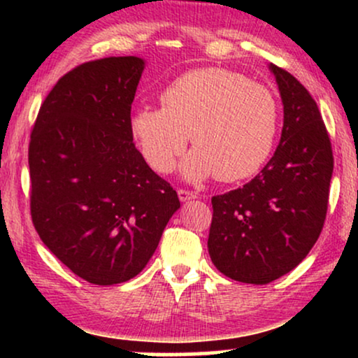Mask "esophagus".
<instances>
[{"label":"esophagus","instance_id":"obj_1","mask_svg":"<svg viewBox=\"0 0 358 358\" xmlns=\"http://www.w3.org/2000/svg\"><path fill=\"white\" fill-rule=\"evenodd\" d=\"M178 195H179L180 202H187V200H192V199L197 197V195H195L194 192H190V190H185V189H179Z\"/></svg>","mask_w":358,"mask_h":358}]
</instances>
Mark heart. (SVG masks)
Returning <instances> with one entry per match:
<instances>
[{
    "instance_id": "1",
    "label": "heart",
    "mask_w": 358,
    "mask_h": 358,
    "mask_svg": "<svg viewBox=\"0 0 358 358\" xmlns=\"http://www.w3.org/2000/svg\"><path fill=\"white\" fill-rule=\"evenodd\" d=\"M278 106L271 90L223 68H199L164 87L161 107H138L130 131L156 173H169L189 136L197 146L182 174L222 182L251 178L275 143Z\"/></svg>"
}]
</instances>
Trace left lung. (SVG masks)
Listing matches in <instances>:
<instances>
[{"label": "left lung", "instance_id": "8db88e82", "mask_svg": "<svg viewBox=\"0 0 358 358\" xmlns=\"http://www.w3.org/2000/svg\"><path fill=\"white\" fill-rule=\"evenodd\" d=\"M283 104L280 143L251 182L212 199L208 254L220 272L266 285L293 271L320 238L334 168L331 140L306 87L268 65Z\"/></svg>", "mask_w": 358, "mask_h": 358}]
</instances>
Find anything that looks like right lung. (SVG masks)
<instances>
[{
  "mask_svg": "<svg viewBox=\"0 0 358 358\" xmlns=\"http://www.w3.org/2000/svg\"><path fill=\"white\" fill-rule=\"evenodd\" d=\"M143 70L138 57L76 66L48 92L31 134L34 227L73 273L94 285L138 275L180 207L130 131Z\"/></svg>",
  "mask_w": 358,
  "mask_h": 358,
  "instance_id": "obj_1",
  "label": "right lung"
}]
</instances>
